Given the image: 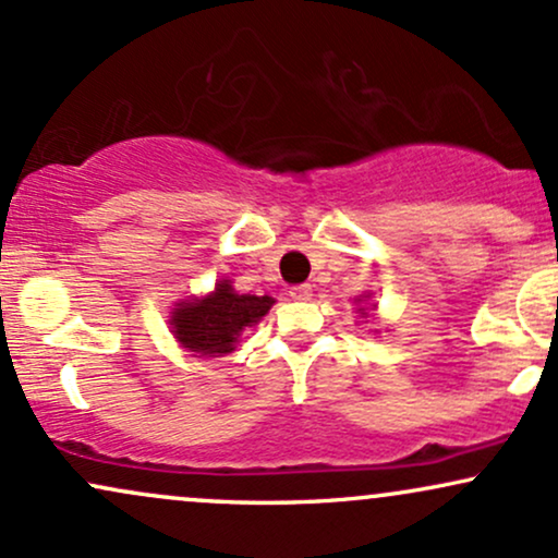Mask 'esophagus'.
<instances>
[{"mask_svg":"<svg viewBox=\"0 0 558 558\" xmlns=\"http://www.w3.org/2000/svg\"><path fill=\"white\" fill-rule=\"evenodd\" d=\"M288 296L296 299V301H310V299H312V286H310V283L291 286V291H288Z\"/></svg>","mask_w":558,"mask_h":558,"instance_id":"obj_1","label":"esophagus"}]
</instances>
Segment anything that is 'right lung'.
Here are the masks:
<instances>
[{
	"label": "right lung",
	"instance_id": "1",
	"mask_svg": "<svg viewBox=\"0 0 558 558\" xmlns=\"http://www.w3.org/2000/svg\"><path fill=\"white\" fill-rule=\"evenodd\" d=\"M270 296L235 293L228 280L215 286L213 296L191 299L172 312V332L185 349L202 356H220L233 351L241 330L259 323L270 312Z\"/></svg>",
	"mask_w": 558,
	"mask_h": 558
}]
</instances>
